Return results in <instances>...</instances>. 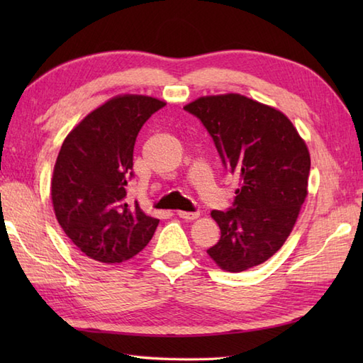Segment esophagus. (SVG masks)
Segmentation results:
<instances>
[{"mask_svg": "<svg viewBox=\"0 0 363 363\" xmlns=\"http://www.w3.org/2000/svg\"><path fill=\"white\" fill-rule=\"evenodd\" d=\"M176 215L182 220H187V221H191V220H196L199 217L198 212H184V211H177Z\"/></svg>", "mask_w": 363, "mask_h": 363, "instance_id": "obj_1", "label": "esophagus"}]
</instances>
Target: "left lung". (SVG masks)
Wrapping results in <instances>:
<instances>
[{"mask_svg": "<svg viewBox=\"0 0 363 363\" xmlns=\"http://www.w3.org/2000/svg\"><path fill=\"white\" fill-rule=\"evenodd\" d=\"M184 109L201 120L223 165L240 176L233 209L211 213L221 237L207 254L230 273L264 264L287 240L306 201V142L281 111L240 94L201 96Z\"/></svg>", "mask_w": 363, "mask_h": 363, "instance_id": "left-lung-1", "label": "left lung"}]
</instances>
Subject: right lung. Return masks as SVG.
I'll return each mask as SVG.
<instances>
[{
	"label": "right lung",
	"mask_w": 363,
	"mask_h": 363,
	"mask_svg": "<svg viewBox=\"0 0 363 363\" xmlns=\"http://www.w3.org/2000/svg\"><path fill=\"white\" fill-rule=\"evenodd\" d=\"M167 103L146 95L111 98L76 125L60 146L51 179L56 218L67 237L101 264H121L140 252L159 220L129 203L138 130Z\"/></svg>",
	"instance_id": "right-lung-1"
}]
</instances>
